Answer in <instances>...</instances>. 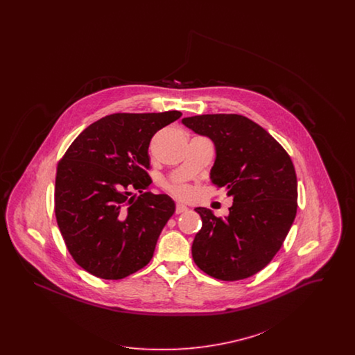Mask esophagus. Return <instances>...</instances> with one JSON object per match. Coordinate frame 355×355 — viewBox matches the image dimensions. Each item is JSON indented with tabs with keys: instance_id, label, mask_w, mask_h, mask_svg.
<instances>
[{
	"instance_id": "obj_1",
	"label": "esophagus",
	"mask_w": 355,
	"mask_h": 355,
	"mask_svg": "<svg viewBox=\"0 0 355 355\" xmlns=\"http://www.w3.org/2000/svg\"><path fill=\"white\" fill-rule=\"evenodd\" d=\"M185 211H187V207L185 205H181V203L175 205V214H181V213H185Z\"/></svg>"
}]
</instances>
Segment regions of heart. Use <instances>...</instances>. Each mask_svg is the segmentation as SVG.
Here are the masks:
<instances>
[{
	"label": "heart",
	"instance_id": "obj_1",
	"mask_svg": "<svg viewBox=\"0 0 355 355\" xmlns=\"http://www.w3.org/2000/svg\"><path fill=\"white\" fill-rule=\"evenodd\" d=\"M168 191H170L174 197H177L178 200H190L193 196V190L190 186L182 184V182H174V184H169L166 186Z\"/></svg>",
	"mask_w": 355,
	"mask_h": 355
}]
</instances>
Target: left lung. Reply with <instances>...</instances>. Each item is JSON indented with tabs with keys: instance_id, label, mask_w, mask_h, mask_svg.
<instances>
[{
	"instance_id": "8db88e82",
	"label": "left lung",
	"mask_w": 355,
	"mask_h": 355,
	"mask_svg": "<svg viewBox=\"0 0 355 355\" xmlns=\"http://www.w3.org/2000/svg\"><path fill=\"white\" fill-rule=\"evenodd\" d=\"M216 145L210 178L233 197L226 218L197 207L202 227L191 254L196 265L220 281L249 278L279 252L297 214V174L286 150L263 128L239 114L182 119Z\"/></svg>"
}]
</instances>
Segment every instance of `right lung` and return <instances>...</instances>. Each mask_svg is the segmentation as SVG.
I'll use <instances>...</instances> for the list:
<instances>
[{
	"instance_id": "1",
	"label": "right lung",
	"mask_w": 355,
	"mask_h": 355,
	"mask_svg": "<svg viewBox=\"0 0 355 355\" xmlns=\"http://www.w3.org/2000/svg\"><path fill=\"white\" fill-rule=\"evenodd\" d=\"M182 116L114 113L89 125L57 164L54 213L69 253L102 279H122L145 268L174 213L166 194L142 193L152 184L153 135Z\"/></svg>"
}]
</instances>
